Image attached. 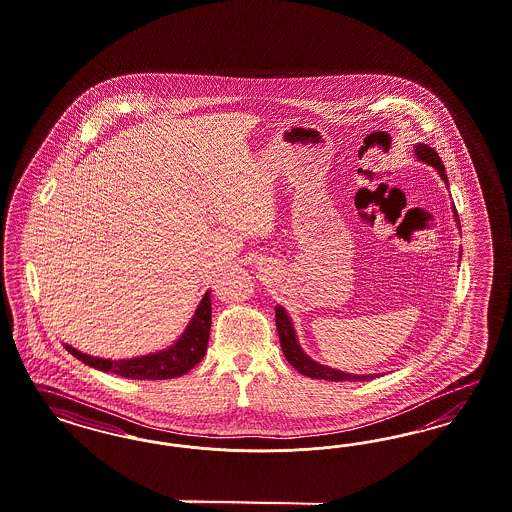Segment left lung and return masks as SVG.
Listing matches in <instances>:
<instances>
[{
  "mask_svg": "<svg viewBox=\"0 0 512 512\" xmlns=\"http://www.w3.org/2000/svg\"><path fill=\"white\" fill-rule=\"evenodd\" d=\"M414 152H416L417 161H421L425 165H431L440 174L444 184L450 186L448 184V176H446V171H444V165H442V159L438 157V153L433 148H429L427 144H416ZM452 210H454L455 224H457V228L461 229L455 207H452ZM459 260H461V250H459ZM275 317H277V332H279V340H281L284 357L303 376L313 379H328V381H368V379H374L378 376V374H349V372H341V370L324 366L321 362L311 359L303 351L302 345L298 341V336H296L292 319L286 313L283 305L275 307Z\"/></svg>",
  "mask_w": 512,
  "mask_h": 512,
  "instance_id": "left-lung-1",
  "label": "left lung"
}]
</instances>
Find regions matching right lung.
Instances as JSON below:
<instances>
[{
	"label": "right lung",
	"mask_w": 512,
	"mask_h": 512,
	"mask_svg": "<svg viewBox=\"0 0 512 512\" xmlns=\"http://www.w3.org/2000/svg\"><path fill=\"white\" fill-rule=\"evenodd\" d=\"M210 324H212V307H210V290L205 292L203 300L197 305L191 321L180 334V338L167 349L148 353L133 359H100L87 353L77 351L76 347L64 343L70 355L89 364L100 372L117 374L129 379H171L184 376L191 368L205 357L209 345Z\"/></svg>",
	"instance_id": "obj_1"
}]
</instances>
